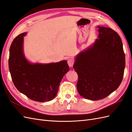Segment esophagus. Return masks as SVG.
<instances>
[{"mask_svg":"<svg viewBox=\"0 0 132 132\" xmlns=\"http://www.w3.org/2000/svg\"><path fill=\"white\" fill-rule=\"evenodd\" d=\"M74 60L72 58H69L68 60V64L70 67H72L73 65H74Z\"/></svg>","mask_w":132,"mask_h":132,"instance_id":"1","label":"esophagus"}]
</instances>
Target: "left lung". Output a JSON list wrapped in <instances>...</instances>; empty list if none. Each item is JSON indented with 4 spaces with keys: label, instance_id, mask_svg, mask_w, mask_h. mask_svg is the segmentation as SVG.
Returning <instances> with one entry per match:
<instances>
[{
    "label": "left lung",
    "instance_id": "1",
    "mask_svg": "<svg viewBox=\"0 0 132 132\" xmlns=\"http://www.w3.org/2000/svg\"><path fill=\"white\" fill-rule=\"evenodd\" d=\"M97 27L98 38L76 57L73 65L78 75L79 94L94 101L106 97L118 88L126 65L119 35L111 28Z\"/></svg>",
    "mask_w": 132,
    "mask_h": 132
}]
</instances>
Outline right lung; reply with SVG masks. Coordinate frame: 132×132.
<instances>
[{
	"label": "right lung",
	"mask_w": 132,
	"mask_h": 132,
	"mask_svg": "<svg viewBox=\"0 0 132 132\" xmlns=\"http://www.w3.org/2000/svg\"><path fill=\"white\" fill-rule=\"evenodd\" d=\"M20 34L10 47L9 68L15 86L31 100L46 102L55 98L63 77L69 67L67 61L48 64L30 63L23 52V36Z\"/></svg>",
	"instance_id": "obj_1"
}]
</instances>
